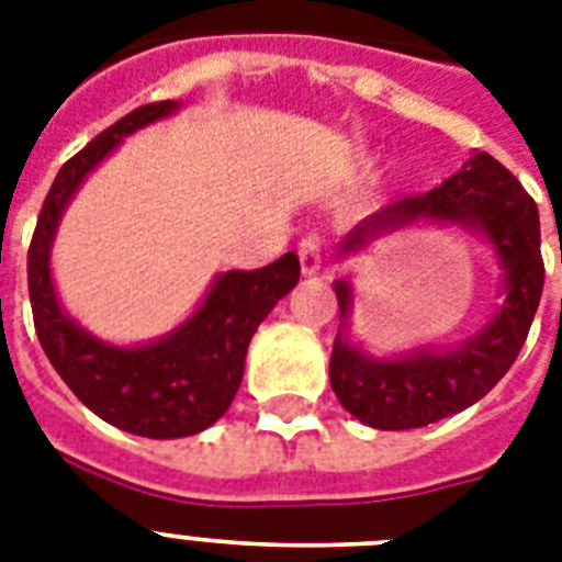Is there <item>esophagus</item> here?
I'll list each match as a JSON object with an SVG mask.
<instances>
[{"label":"esophagus","instance_id":"1","mask_svg":"<svg viewBox=\"0 0 562 562\" xmlns=\"http://www.w3.org/2000/svg\"><path fill=\"white\" fill-rule=\"evenodd\" d=\"M296 254H300V271H303V277L319 273V268H323V251H319L317 239H303Z\"/></svg>","mask_w":562,"mask_h":562}]
</instances>
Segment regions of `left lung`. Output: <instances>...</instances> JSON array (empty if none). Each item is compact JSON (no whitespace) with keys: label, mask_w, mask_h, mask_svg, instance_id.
Listing matches in <instances>:
<instances>
[{"label":"left lung","mask_w":562,"mask_h":562,"mask_svg":"<svg viewBox=\"0 0 562 562\" xmlns=\"http://www.w3.org/2000/svg\"><path fill=\"white\" fill-rule=\"evenodd\" d=\"M408 225H457L485 239L499 268V300L480 331L454 346L374 357L348 337L351 277L334 280L339 331L331 351V389L348 414L383 431L423 428L483 400L512 369L529 337L546 277L535 200L485 150L474 154L463 171L442 186L403 196L366 216L339 243L334 259L366 251L376 239Z\"/></svg>","instance_id":"8db88e82"}]
</instances>
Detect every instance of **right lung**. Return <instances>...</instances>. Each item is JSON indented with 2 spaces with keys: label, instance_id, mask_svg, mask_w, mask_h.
Returning a JSON list of instances; mask_svg holds the SVG:
<instances>
[{
  "label": "right lung",
  "instance_id": "obj_1",
  "mask_svg": "<svg viewBox=\"0 0 562 562\" xmlns=\"http://www.w3.org/2000/svg\"><path fill=\"white\" fill-rule=\"evenodd\" d=\"M177 111L173 99L136 108L70 157L45 196L27 251L33 325L56 374L97 417L150 440L191 437L228 412L243 383L254 331L300 280L294 251L257 271L216 273L186 323L139 346L93 337L63 308L50 273V251L74 193L125 136Z\"/></svg>",
  "mask_w": 562,
  "mask_h": 562
}]
</instances>
